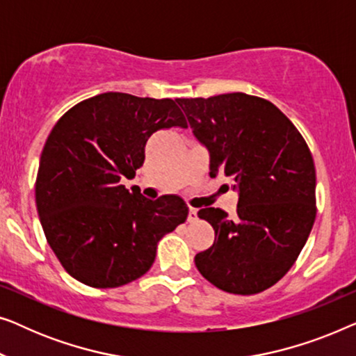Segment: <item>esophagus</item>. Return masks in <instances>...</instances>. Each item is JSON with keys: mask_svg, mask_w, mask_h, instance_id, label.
I'll use <instances>...</instances> for the list:
<instances>
[{"mask_svg": "<svg viewBox=\"0 0 356 356\" xmlns=\"http://www.w3.org/2000/svg\"><path fill=\"white\" fill-rule=\"evenodd\" d=\"M197 220V209L189 207V213H188V222H196Z\"/></svg>", "mask_w": 356, "mask_h": 356, "instance_id": "34e87169", "label": "esophagus"}]
</instances>
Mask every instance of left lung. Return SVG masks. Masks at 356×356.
Here are the masks:
<instances>
[{"instance_id":"obj_1","label":"left lung","mask_w":356,"mask_h":356,"mask_svg":"<svg viewBox=\"0 0 356 356\" xmlns=\"http://www.w3.org/2000/svg\"><path fill=\"white\" fill-rule=\"evenodd\" d=\"M193 133L211 152V177L240 189L236 217L206 207L197 216L216 232L194 257L217 289L256 295L298 259L316 218V168L296 126L269 100L243 92L178 99Z\"/></svg>"}]
</instances>
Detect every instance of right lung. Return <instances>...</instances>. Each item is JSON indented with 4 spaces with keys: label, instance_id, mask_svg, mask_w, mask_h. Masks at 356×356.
Masks as SVG:
<instances>
[{
    "label": "right lung",
    "instance_id": "add662e5",
    "mask_svg": "<svg viewBox=\"0 0 356 356\" xmlns=\"http://www.w3.org/2000/svg\"><path fill=\"white\" fill-rule=\"evenodd\" d=\"M188 128L172 99L106 92L58 120L42 150L35 202L43 233L65 270L94 289L143 277L157 245L188 217L178 196L149 201L120 179L143 167L147 139Z\"/></svg>",
    "mask_w": 356,
    "mask_h": 356
}]
</instances>
